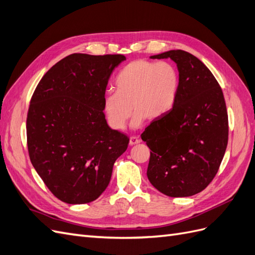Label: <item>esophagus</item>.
<instances>
[{
    "label": "esophagus",
    "instance_id": "1",
    "mask_svg": "<svg viewBox=\"0 0 255 255\" xmlns=\"http://www.w3.org/2000/svg\"><path fill=\"white\" fill-rule=\"evenodd\" d=\"M139 142H140V139L137 136H132L129 138V144L130 145H135V144L139 143Z\"/></svg>",
    "mask_w": 255,
    "mask_h": 255
}]
</instances>
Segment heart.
<instances>
[{
	"mask_svg": "<svg viewBox=\"0 0 255 255\" xmlns=\"http://www.w3.org/2000/svg\"><path fill=\"white\" fill-rule=\"evenodd\" d=\"M180 74L169 61L136 59L123 67L115 79L116 91L107 92L103 110L112 128L121 130L135 111L132 126L148 118L159 120L170 113L180 91Z\"/></svg>",
	"mask_w": 255,
	"mask_h": 255,
	"instance_id": "1",
	"label": "heart"
}]
</instances>
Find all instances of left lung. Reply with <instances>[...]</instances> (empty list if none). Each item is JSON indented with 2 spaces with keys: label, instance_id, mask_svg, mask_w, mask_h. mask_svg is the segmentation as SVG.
I'll use <instances>...</instances> for the list:
<instances>
[{
  "label": "left lung",
  "instance_id": "1",
  "mask_svg": "<svg viewBox=\"0 0 255 255\" xmlns=\"http://www.w3.org/2000/svg\"><path fill=\"white\" fill-rule=\"evenodd\" d=\"M168 57L179 69L180 91L174 109L141 134L152 151L146 175L161 194L189 197L218 172L228 145V112L221 87L201 60L183 50L151 56Z\"/></svg>",
  "mask_w": 255,
  "mask_h": 255
}]
</instances>
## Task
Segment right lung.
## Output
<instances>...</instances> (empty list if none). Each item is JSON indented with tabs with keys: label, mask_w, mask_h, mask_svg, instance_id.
<instances>
[{
	"label": "right lung",
	"mask_w": 255,
	"mask_h": 255,
	"mask_svg": "<svg viewBox=\"0 0 255 255\" xmlns=\"http://www.w3.org/2000/svg\"><path fill=\"white\" fill-rule=\"evenodd\" d=\"M121 54L74 53L43 75L26 118L30 161L52 194L69 204L95 201L129 138L112 129L103 113L109 79Z\"/></svg>",
	"instance_id": "obj_1"
}]
</instances>
